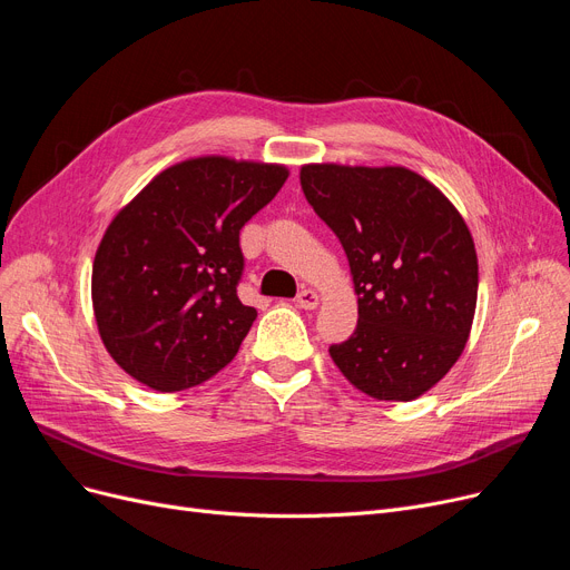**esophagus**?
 <instances>
[{
    "mask_svg": "<svg viewBox=\"0 0 570 570\" xmlns=\"http://www.w3.org/2000/svg\"><path fill=\"white\" fill-rule=\"evenodd\" d=\"M317 302H320V296L313 289H302L299 294H296V306L304 308V311L317 308Z\"/></svg>",
    "mask_w": 570,
    "mask_h": 570,
    "instance_id": "1",
    "label": "esophagus"
}]
</instances>
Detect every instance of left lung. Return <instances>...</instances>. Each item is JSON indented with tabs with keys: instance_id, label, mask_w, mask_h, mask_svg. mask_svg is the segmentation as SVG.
Masks as SVG:
<instances>
[{
	"instance_id": "obj_1",
	"label": "left lung",
	"mask_w": 570,
	"mask_h": 570,
	"mask_svg": "<svg viewBox=\"0 0 570 570\" xmlns=\"http://www.w3.org/2000/svg\"><path fill=\"white\" fill-rule=\"evenodd\" d=\"M302 189L338 236L357 292V327L330 345L334 364L373 399H417L471 334L478 257L464 218L403 167L306 165Z\"/></svg>"
}]
</instances>
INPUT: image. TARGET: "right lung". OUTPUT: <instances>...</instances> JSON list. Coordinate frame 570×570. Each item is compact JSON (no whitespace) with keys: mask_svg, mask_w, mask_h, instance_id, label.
<instances>
[{"mask_svg":"<svg viewBox=\"0 0 570 570\" xmlns=\"http://www.w3.org/2000/svg\"><path fill=\"white\" fill-rule=\"evenodd\" d=\"M287 169L197 157L155 176L108 225L92 264V306L111 357L157 392L225 368L257 311L240 304L238 234Z\"/></svg>","mask_w":570,"mask_h":570,"instance_id":"add662e5","label":"right lung"}]
</instances>
